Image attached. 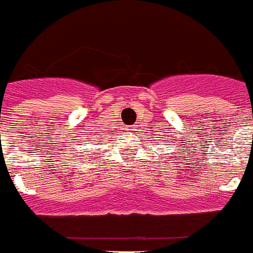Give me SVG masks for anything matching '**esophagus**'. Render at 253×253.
I'll use <instances>...</instances> for the list:
<instances>
[{"label":"esophagus","instance_id":"1","mask_svg":"<svg viewBox=\"0 0 253 253\" xmlns=\"http://www.w3.org/2000/svg\"><path fill=\"white\" fill-rule=\"evenodd\" d=\"M126 130H133V125H130V126H126Z\"/></svg>","mask_w":253,"mask_h":253}]
</instances>
